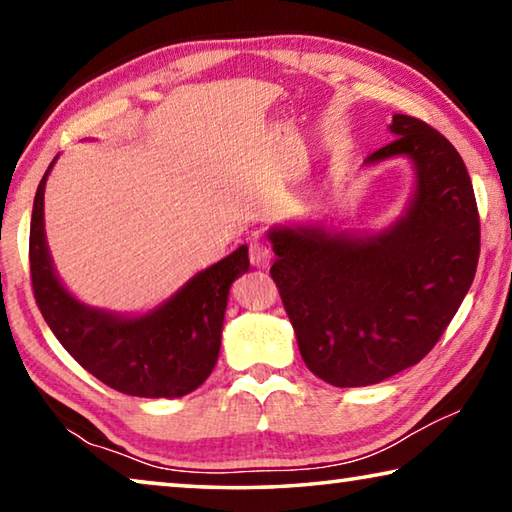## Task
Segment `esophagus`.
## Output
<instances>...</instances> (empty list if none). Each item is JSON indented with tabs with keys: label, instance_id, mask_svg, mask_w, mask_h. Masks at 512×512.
Instances as JSON below:
<instances>
[{
	"label": "esophagus",
	"instance_id": "1",
	"mask_svg": "<svg viewBox=\"0 0 512 512\" xmlns=\"http://www.w3.org/2000/svg\"><path fill=\"white\" fill-rule=\"evenodd\" d=\"M248 257H250V264H253V266L266 268L268 262H271L273 253H271V248L264 244V241L255 239V241H250V246H248Z\"/></svg>",
	"mask_w": 512,
	"mask_h": 512
}]
</instances>
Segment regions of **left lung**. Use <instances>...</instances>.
I'll use <instances>...</instances> for the list:
<instances>
[{
  "label": "left lung",
  "mask_w": 512,
  "mask_h": 512,
  "mask_svg": "<svg viewBox=\"0 0 512 512\" xmlns=\"http://www.w3.org/2000/svg\"><path fill=\"white\" fill-rule=\"evenodd\" d=\"M395 140L366 164L409 158L415 189L404 216L377 235L323 225L268 230L271 277L307 368L339 388L379 384L420 363L470 291L481 225L458 151L424 121L393 115Z\"/></svg>",
  "instance_id": "8db88e82"
}]
</instances>
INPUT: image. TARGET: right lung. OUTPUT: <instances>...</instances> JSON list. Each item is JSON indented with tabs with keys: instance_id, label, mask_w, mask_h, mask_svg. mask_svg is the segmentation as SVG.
Masks as SVG:
<instances>
[{
	"instance_id": "right-lung-1",
	"label": "right lung",
	"mask_w": 512,
	"mask_h": 512,
	"mask_svg": "<svg viewBox=\"0 0 512 512\" xmlns=\"http://www.w3.org/2000/svg\"><path fill=\"white\" fill-rule=\"evenodd\" d=\"M54 162L38 185L29 232L33 296L51 332L90 375L119 393L183 397L196 391L219 359L230 284L248 271V248L239 246L196 273L142 316L83 305L58 280L47 248L45 185Z\"/></svg>"
}]
</instances>
